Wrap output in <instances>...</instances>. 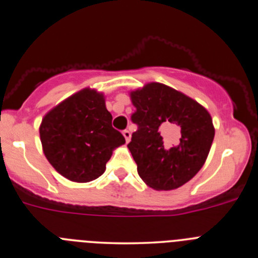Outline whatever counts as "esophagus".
I'll return each mask as SVG.
<instances>
[{
	"label": "esophagus",
	"mask_w": 258,
	"mask_h": 258,
	"mask_svg": "<svg viewBox=\"0 0 258 258\" xmlns=\"http://www.w3.org/2000/svg\"><path fill=\"white\" fill-rule=\"evenodd\" d=\"M123 135H124V138H125V141H126V143H129L130 137H132V134H130V130H128V129L123 130Z\"/></svg>",
	"instance_id": "1"
}]
</instances>
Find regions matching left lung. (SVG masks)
Listing matches in <instances>:
<instances>
[{
	"label": "left lung",
	"instance_id": "obj_1",
	"mask_svg": "<svg viewBox=\"0 0 258 258\" xmlns=\"http://www.w3.org/2000/svg\"><path fill=\"white\" fill-rule=\"evenodd\" d=\"M138 125L128 149L140 178L156 190H173L196 175L215 138L212 118L192 98L160 83L133 91ZM178 130L176 131V128Z\"/></svg>",
	"mask_w": 258,
	"mask_h": 258
}]
</instances>
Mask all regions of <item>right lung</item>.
<instances>
[{"mask_svg": "<svg viewBox=\"0 0 258 258\" xmlns=\"http://www.w3.org/2000/svg\"><path fill=\"white\" fill-rule=\"evenodd\" d=\"M43 153L67 179L88 183L102 175L115 147L125 139L112 126L102 94L84 89L60 102L40 125Z\"/></svg>", "mask_w": 258, "mask_h": 258, "instance_id": "obj_1", "label": "right lung"}]
</instances>
